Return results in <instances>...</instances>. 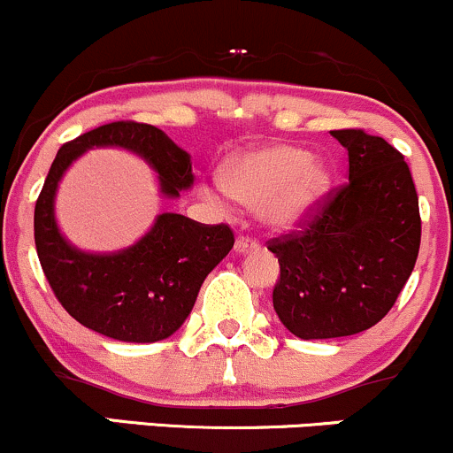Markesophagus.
<instances>
[{
	"instance_id": "34e87169",
	"label": "esophagus",
	"mask_w": 453,
	"mask_h": 453,
	"mask_svg": "<svg viewBox=\"0 0 453 453\" xmlns=\"http://www.w3.org/2000/svg\"><path fill=\"white\" fill-rule=\"evenodd\" d=\"M257 248H258V243H257V240H252V237L240 235L235 240V252L237 254H246V252H250V250H257Z\"/></svg>"
}]
</instances>
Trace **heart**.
I'll list each match as a JSON object with an SVG mask.
<instances>
[{
    "mask_svg": "<svg viewBox=\"0 0 453 453\" xmlns=\"http://www.w3.org/2000/svg\"><path fill=\"white\" fill-rule=\"evenodd\" d=\"M329 188L327 162L312 158L303 147L273 143L235 156L207 192L226 203L254 205L267 226L288 231L319 210Z\"/></svg>",
    "mask_w": 453,
    "mask_h": 453,
    "instance_id": "obj_1",
    "label": "heart"
}]
</instances>
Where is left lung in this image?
I'll return each mask as SVG.
<instances>
[{
    "label": "left lung",
    "mask_w": 453,
    "mask_h": 453,
    "mask_svg": "<svg viewBox=\"0 0 453 453\" xmlns=\"http://www.w3.org/2000/svg\"><path fill=\"white\" fill-rule=\"evenodd\" d=\"M332 136L349 151V184L302 231L269 243L280 263L273 310L302 340L353 336L377 325L419 252V201L404 156L364 130Z\"/></svg>",
    "instance_id": "8db88e82"
}]
</instances>
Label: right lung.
Returning <instances> with one entry per match:
<instances>
[{"label": "right lung", "instance_id": "obj_1", "mask_svg": "<svg viewBox=\"0 0 453 453\" xmlns=\"http://www.w3.org/2000/svg\"><path fill=\"white\" fill-rule=\"evenodd\" d=\"M94 147H119L143 158L158 175L165 199H177L195 184L190 154L156 126L113 121L58 151L35 201V250L65 312L106 338L158 342L184 325L207 273L235 243L233 231L165 211L124 250L88 252L73 246L59 231L55 196L65 171Z\"/></svg>", "mask_w": 453, "mask_h": 453}]
</instances>
